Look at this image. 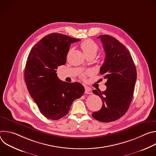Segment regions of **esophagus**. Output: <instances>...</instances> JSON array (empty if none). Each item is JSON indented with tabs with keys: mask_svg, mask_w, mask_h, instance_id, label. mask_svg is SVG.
Masks as SVG:
<instances>
[{
	"mask_svg": "<svg viewBox=\"0 0 156 156\" xmlns=\"http://www.w3.org/2000/svg\"><path fill=\"white\" fill-rule=\"evenodd\" d=\"M85 93L87 94H91L92 91H91V88L87 87V86H85Z\"/></svg>",
	"mask_w": 156,
	"mask_h": 156,
	"instance_id": "esophagus-1",
	"label": "esophagus"
}]
</instances>
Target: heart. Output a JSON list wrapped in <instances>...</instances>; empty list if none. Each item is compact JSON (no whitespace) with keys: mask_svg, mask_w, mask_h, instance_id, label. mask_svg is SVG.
Here are the masks:
<instances>
[{"mask_svg":"<svg viewBox=\"0 0 156 156\" xmlns=\"http://www.w3.org/2000/svg\"><path fill=\"white\" fill-rule=\"evenodd\" d=\"M80 47L86 57L90 56L91 55H96L99 49L97 44L91 39H87L83 41L81 44ZM90 73H91L90 72H87V74H90ZM81 77L83 80L85 79V76L84 75H82Z\"/></svg>","mask_w":156,"mask_h":156,"instance_id":"1","label":"heart"}]
</instances>
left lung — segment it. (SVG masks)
I'll return each mask as SVG.
<instances>
[{"label": "left lung", "mask_w": 156, "mask_h": 156, "mask_svg": "<svg viewBox=\"0 0 156 156\" xmlns=\"http://www.w3.org/2000/svg\"><path fill=\"white\" fill-rule=\"evenodd\" d=\"M102 41L105 53L100 69L107 82L106 90L93 93L102 101L101 108L92 116L102 122L117 120L127 112L133 98L136 80V70L129 51L116 38L108 35L98 37Z\"/></svg>", "instance_id": "obj_1"}]
</instances>
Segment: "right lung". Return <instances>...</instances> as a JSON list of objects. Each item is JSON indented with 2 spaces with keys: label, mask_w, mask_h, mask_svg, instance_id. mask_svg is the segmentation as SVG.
<instances>
[{
  "label": "right lung",
  "mask_w": 156,
  "mask_h": 156,
  "mask_svg": "<svg viewBox=\"0 0 156 156\" xmlns=\"http://www.w3.org/2000/svg\"><path fill=\"white\" fill-rule=\"evenodd\" d=\"M80 39L60 33L41 39L31 50L27 58L25 81L28 92L41 113L56 120L68 114L73 102L81 98L84 87L80 83L58 79V66L65 64L72 43Z\"/></svg>",
  "instance_id": "add662e5"
}]
</instances>
